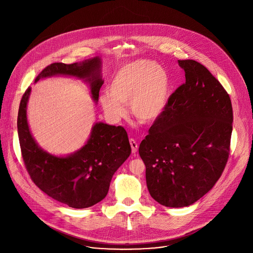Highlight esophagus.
<instances>
[{"label": "esophagus", "instance_id": "esophagus-1", "mask_svg": "<svg viewBox=\"0 0 253 253\" xmlns=\"http://www.w3.org/2000/svg\"><path fill=\"white\" fill-rule=\"evenodd\" d=\"M129 142H130V145H131V148H132V153H136L137 150H138V145H137L136 141L133 138H131L129 140Z\"/></svg>", "mask_w": 253, "mask_h": 253}]
</instances>
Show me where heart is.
<instances>
[{
    "label": "heart",
    "mask_w": 253,
    "mask_h": 253,
    "mask_svg": "<svg viewBox=\"0 0 253 253\" xmlns=\"http://www.w3.org/2000/svg\"><path fill=\"white\" fill-rule=\"evenodd\" d=\"M171 97V79L167 70L149 60H135L117 69L99 102L105 115L118 121L129 103L132 115L143 122H153L166 111Z\"/></svg>",
    "instance_id": "b5f03b06"
}]
</instances>
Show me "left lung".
Wrapping results in <instances>:
<instances>
[{"label": "left lung", "mask_w": 253, "mask_h": 253, "mask_svg": "<svg viewBox=\"0 0 253 253\" xmlns=\"http://www.w3.org/2000/svg\"><path fill=\"white\" fill-rule=\"evenodd\" d=\"M185 83L139 146L150 195L166 207H185L205 195L226 165L232 132L229 95L206 67L178 60Z\"/></svg>", "instance_id": "1"}]
</instances>
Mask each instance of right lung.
Listing matches in <instances>:
<instances>
[{"mask_svg":"<svg viewBox=\"0 0 253 253\" xmlns=\"http://www.w3.org/2000/svg\"><path fill=\"white\" fill-rule=\"evenodd\" d=\"M101 70L99 57L74 64L53 63L41 72L35 83L53 76L75 77L89 84L92 99L97 103L104 83ZM30 94L28 88L20 103L17 125L23 160L33 182L53 199L72 208H87L103 200L114 173L131 154L126 130L97 122L83 147L66 156L53 155L38 145L30 131L27 119Z\"/></svg>","mask_w":253,"mask_h":253,"instance_id":"right-lung-1","label":"right lung"}]
</instances>
